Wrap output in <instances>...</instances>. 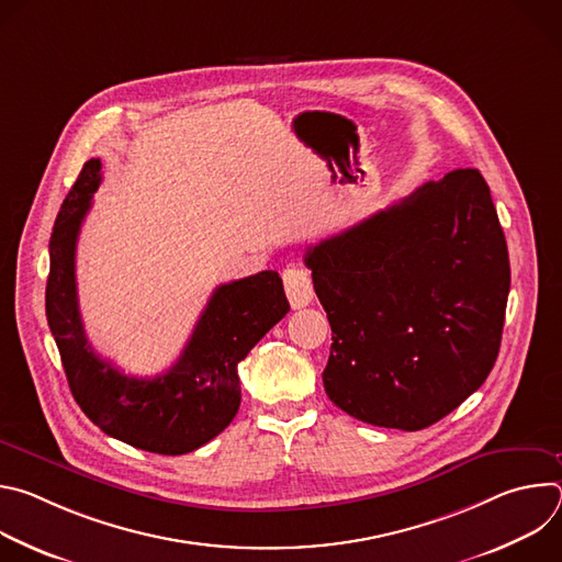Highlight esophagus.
Wrapping results in <instances>:
<instances>
[{
	"mask_svg": "<svg viewBox=\"0 0 562 562\" xmlns=\"http://www.w3.org/2000/svg\"><path fill=\"white\" fill-rule=\"evenodd\" d=\"M282 278H284L286 297L293 308H302L313 300V284H311V276L306 269L289 267Z\"/></svg>",
	"mask_w": 562,
	"mask_h": 562,
	"instance_id": "esophagus-1",
	"label": "esophagus"
}]
</instances>
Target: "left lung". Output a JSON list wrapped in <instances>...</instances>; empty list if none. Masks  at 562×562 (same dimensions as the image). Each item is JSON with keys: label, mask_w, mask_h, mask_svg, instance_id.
Returning a JSON list of instances; mask_svg holds the SVG:
<instances>
[{"label": "left lung", "mask_w": 562, "mask_h": 562, "mask_svg": "<svg viewBox=\"0 0 562 562\" xmlns=\"http://www.w3.org/2000/svg\"><path fill=\"white\" fill-rule=\"evenodd\" d=\"M331 325V403L386 429H425L498 358L509 254L485 178L456 169L306 249Z\"/></svg>", "instance_id": "left-lung-1"}]
</instances>
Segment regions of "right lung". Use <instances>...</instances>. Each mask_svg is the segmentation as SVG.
Returning a JSON list of instances; mask_svg holds the SVG:
<instances>
[{
	"label": "right lung",
	"instance_id": "obj_1",
	"mask_svg": "<svg viewBox=\"0 0 562 562\" xmlns=\"http://www.w3.org/2000/svg\"><path fill=\"white\" fill-rule=\"evenodd\" d=\"M102 162L89 159L68 191L50 235L46 317L75 403L104 434L162 456L189 453L222 434L239 409L237 364L289 311L276 271L220 284L178 362L135 378L102 360L87 340L77 304L75 247Z\"/></svg>",
	"mask_w": 562,
	"mask_h": 562
}]
</instances>
